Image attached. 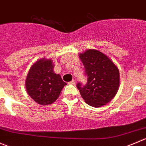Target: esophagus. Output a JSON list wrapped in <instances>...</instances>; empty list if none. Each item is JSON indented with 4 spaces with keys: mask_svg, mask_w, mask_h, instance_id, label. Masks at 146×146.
I'll list each match as a JSON object with an SVG mask.
<instances>
[{
    "mask_svg": "<svg viewBox=\"0 0 146 146\" xmlns=\"http://www.w3.org/2000/svg\"><path fill=\"white\" fill-rule=\"evenodd\" d=\"M69 84H72V85H75V84H76V81L72 80L71 82H69Z\"/></svg>",
    "mask_w": 146,
    "mask_h": 146,
    "instance_id": "obj_1",
    "label": "esophagus"
}]
</instances>
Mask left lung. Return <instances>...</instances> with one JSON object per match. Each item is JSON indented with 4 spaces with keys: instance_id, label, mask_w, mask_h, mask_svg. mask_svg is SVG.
<instances>
[{
    "instance_id": "obj_1",
    "label": "left lung",
    "mask_w": 146,
    "mask_h": 146,
    "mask_svg": "<svg viewBox=\"0 0 146 146\" xmlns=\"http://www.w3.org/2000/svg\"><path fill=\"white\" fill-rule=\"evenodd\" d=\"M87 76L84 86L78 83L76 87L87 104L95 108L106 105L116 96L120 84L117 66L103 52L89 49L79 54Z\"/></svg>"
}]
</instances>
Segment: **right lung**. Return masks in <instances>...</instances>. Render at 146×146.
I'll use <instances>...</instances> for the list:
<instances>
[{"label":"right lung","instance_id":"obj_1","mask_svg":"<svg viewBox=\"0 0 146 146\" xmlns=\"http://www.w3.org/2000/svg\"><path fill=\"white\" fill-rule=\"evenodd\" d=\"M52 60L42 58L30 67L25 79V87L29 96L42 106L55 102L67 83L61 76L54 73Z\"/></svg>","mask_w":146,"mask_h":146}]
</instances>
